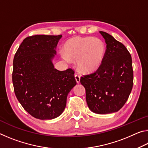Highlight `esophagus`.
<instances>
[{
	"mask_svg": "<svg viewBox=\"0 0 148 148\" xmlns=\"http://www.w3.org/2000/svg\"><path fill=\"white\" fill-rule=\"evenodd\" d=\"M75 79H76L77 83H79L80 82V76L78 74H75Z\"/></svg>",
	"mask_w": 148,
	"mask_h": 148,
	"instance_id": "1",
	"label": "esophagus"
}]
</instances>
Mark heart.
Segmentation results:
<instances>
[{
	"mask_svg": "<svg viewBox=\"0 0 148 148\" xmlns=\"http://www.w3.org/2000/svg\"><path fill=\"white\" fill-rule=\"evenodd\" d=\"M105 45L101 40L92 37L76 36L69 39L64 45L61 56L65 61L77 60V66L84 72H92L99 68L103 60Z\"/></svg>",
	"mask_w": 148,
	"mask_h": 148,
	"instance_id": "1",
	"label": "heart"
}]
</instances>
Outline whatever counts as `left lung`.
<instances>
[{"label": "left lung", "instance_id": "obj_1", "mask_svg": "<svg viewBox=\"0 0 148 148\" xmlns=\"http://www.w3.org/2000/svg\"><path fill=\"white\" fill-rule=\"evenodd\" d=\"M106 49L97 71L84 75L80 82L86 92L89 109L99 114L119 111L128 99L133 86L131 56L123 44L103 31Z\"/></svg>", "mask_w": 148, "mask_h": 148}]
</instances>
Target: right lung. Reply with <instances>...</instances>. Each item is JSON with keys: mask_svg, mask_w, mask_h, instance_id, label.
I'll use <instances>...</instances> for the list:
<instances>
[{"mask_svg": "<svg viewBox=\"0 0 148 148\" xmlns=\"http://www.w3.org/2000/svg\"><path fill=\"white\" fill-rule=\"evenodd\" d=\"M62 35H33L25 38L13 61L12 82L20 104L35 118L52 119L66 107L76 85L73 69L60 71L51 59Z\"/></svg>", "mask_w": 148, "mask_h": 148, "instance_id": "add662e5", "label": "right lung"}]
</instances>
